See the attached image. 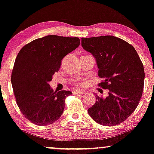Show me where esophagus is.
Instances as JSON below:
<instances>
[{"label":"esophagus","mask_w":154,"mask_h":154,"mask_svg":"<svg viewBox=\"0 0 154 154\" xmlns=\"http://www.w3.org/2000/svg\"><path fill=\"white\" fill-rule=\"evenodd\" d=\"M85 91H73V94L75 95H81V94H85Z\"/></svg>","instance_id":"1"}]
</instances>
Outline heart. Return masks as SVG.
I'll use <instances>...</instances> for the list:
<instances>
[{
  "label": "heart",
  "instance_id": "heart-1",
  "mask_svg": "<svg viewBox=\"0 0 154 154\" xmlns=\"http://www.w3.org/2000/svg\"><path fill=\"white\" fill-rule=\"evenodd\" d=\"M75 84H76V85H80V84H82V83H81V82L77 81V82H75Z\"/></svg>",
  "mask_w": 154,
  "mask_h": 154
}]
</instances>
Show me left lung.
<instances>
[{
    "label": "left lung",
    "mask_w": 154,
    "mask_h": 154,
    "mask_svg": "<svg viewBox=\"0 0 154 154\" xmlns=\"http://www.w3.org/2000/svg\"><path fill=\"white\" fill-rule=\"evenodd\" d=\"M82 47L94 56L99 84L108 96L96 95V102L88 113L99 124L116 125L131 115L141 98L144 82V66L135 48L113 35L82 38Z\"/></svg>",
    "instance_id": "obj_1"
}]
</instances>
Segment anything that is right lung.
<instances>
[{
    "instance_id": "add662e5",
    "label": "right lung",
    "mask_w": 154,
    "mask_h": 154,
    "mask_svg": "<svg viewBox=\"0 0 154 154\" xmlns=\"http://www.w3.org/2000/svg\"><path fill=\"white\" fill-rule=\"evenodd\" d=\"M80 45L78 38L47 35L26 45L19 51L11 82L17 104L34 124H51L62 115L68 91H54L49 85L62 59Z\"/></svg>"
}]
</instances>
